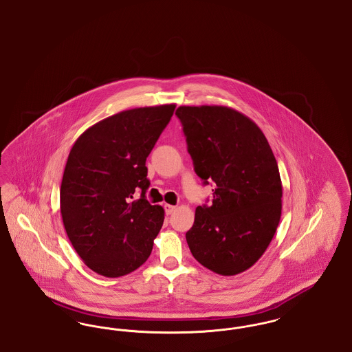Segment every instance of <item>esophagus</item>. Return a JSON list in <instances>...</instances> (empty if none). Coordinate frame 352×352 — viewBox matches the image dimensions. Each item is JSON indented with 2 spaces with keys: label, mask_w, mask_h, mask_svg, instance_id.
<instances>
[{
  "label": "esophagus",
  "mask_w": 352,
  "mask_h": 352,
  "mask_svg": "<svg viewBox=\"0 0 352 352\" xmlns=\"http://www.w3.org/2000/svg\"><path fill=\"white\" fill-rule=\"evenodd\" d=\"M164 207H165V211H166V214H168V215H170V214H173V212L175 211V208H177V206H173V204H168V203H166V204H165Z\"/></svg>",
  "instance_id": "1"
}]
</instances>
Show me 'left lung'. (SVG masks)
Here are the masks:
<instances>
[{
	"label": "left lung",
	"mask_w": 352,
	"mask_h": 352,
	"mask_svg": "<svg viewBox=\"0 0 352 352\" xmlns=\"http://www.w3.org/2000/svg\"><path fill=\"white\" fill-rule=\"evenodd\" d=\"M187 149L204 184L214 182L210 207L198 206L186 232L198 263L221 276L253 267L276 234L283 184L268 140L254 121L224 105H182Z\"/></svg>",
	"instance_id": "left-lung-1"
}]
</instances>
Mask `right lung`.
Wrapping results in <instances>:
<instances>
[{"mask_svg":"<svg viewBox=\"0 0 352 352\" xmlns=\"http://www.w3.org/2000/svg\"><path fill=\"white\" fill-rule=\"evenodd\" d=\"M174 109L164 104L118 112L84 131L68 154L60 184L63 226L84 264L100 276L129 274L151 256L165 211L145 198V164Z\"/></svg>","mask_w":352,"mask_h":352,"instance_id":"add662e5","label":"right lung"}]
</instances>
